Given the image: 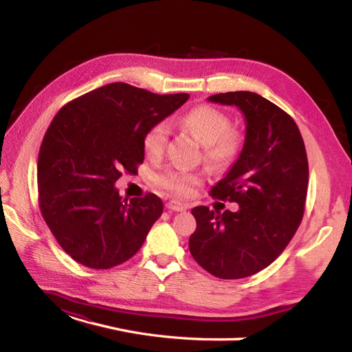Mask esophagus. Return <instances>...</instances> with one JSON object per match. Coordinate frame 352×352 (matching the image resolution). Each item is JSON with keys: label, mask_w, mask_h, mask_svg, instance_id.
<instances>
[{"label": "esophagus", "mask_w": 352, "mask_h": 352, "mask_svg": "<svg viewBox=\"0 0 352 352\" xmlns=\"http://www.w3.org/2000/svg\"><path fill=\"white\" fill-rule=\"evenodd\" d=\"M166 207H167V210H172V211H185L186 210V206L180 204V202H177V201H168Z\"/></svg>", "instance_id": "obj_1"}]
</instances>
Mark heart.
Returning a JSON list of instances; mask_svg holds the SVG:
<instances>
[{
  "mask_svg": "<svg viewBox=\"0 0 352 352\" xmlns=\"http://www.w3.org/2000/svg\"><path fill=\"white\" fill-rule=\"evenodd\" d=\"M185 131L204 145V158L216 168H225L235 162L243 146V136L230 127L228 114L211 105H197L179 120ZM168 140V124L158 122L142 138V150L148 158L162 157ZM202 176L194 170L168 167L155 176V184L176 197H189L201 185Z\"/></svg>",
  "mask_w": 352,
  "mask_h": 352,
  "instance_id": "b5f03b06",
  "label": "heart"
}]
</instances>
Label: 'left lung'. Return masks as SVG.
I'll list each match as a JSON object with an SVG mask.
<instances>
[{
	"label": "left lung",
	"mask_w": 352,
	"mask_h": 352,
	"mask_svg": "<svg viewBox=\"0 0 352 352\" xmlns=\"http://www.w3.org/2000/svg\"><path fill=\"white\" fill-rule=\"evenodd\" d=\"M208 101L236 105L247 122L238 160L210 190L239 210L192 208L197 229L189 251L216 278L242 279L270 265L294 238L304 216L308 160L292 117L261 95L236 91Z\"/></svg>",
	"instance_id": "left-lung-1"
}]
</instances>
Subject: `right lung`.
<instances>
[{"label":"right lung","mask_w":352,"mask_h":352,"mask_svg":"<svg viewBox=\"0 0 352 352\" xmlns=\"http://www.w3.org/2000/svg\"><path fill=\"white\" fill-rule=\"evenodd\" d=\"M189 98L116 82L67 102L42 140L39 208L60 247L87 267H116L140 251L163 201H127L114 188L144 162L142 138Z\"/></svg>","instance_id":"add662e5"}]
</instances>
